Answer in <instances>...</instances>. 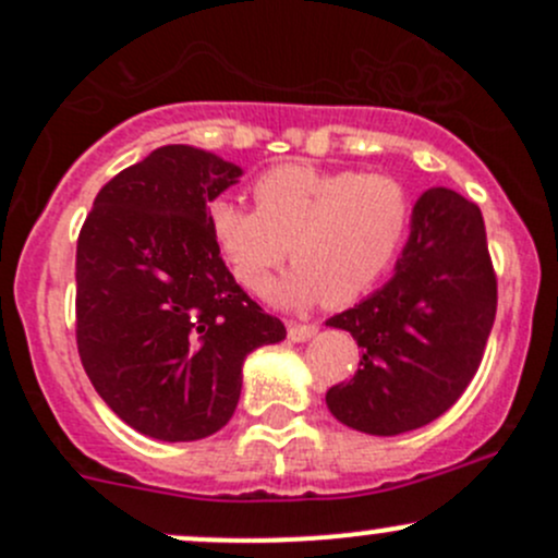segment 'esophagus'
Listing matches in <instances>:
<instances>
[{
	"mask_svg": "<svg viewBox=\"0 0 558 558\" xmlns=\"http://www.w3.org/2000/svg\"><path fill=\"white\" fill-rule=\"evenodd\" d=\"M315 331H318V326L315 324H289V340L305 342V340H311Z\"/></svg>",
	"mask_w": 558,
	"mask_h": 558,
	"instance_id": "34e87169",
	"label": "esophagus"
}]
</instances>
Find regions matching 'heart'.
<instances>
[{
    "mask_svg": "<svg viewBox=\"0 0 558 558\" xmlns=\"http://www.w3.org/2000/svg\"><path fill=\"white\" fill-rule=\"evenodd\" d=\"M256 207L232 196L207 205V227L234 278L264 294L286 256L296 267L275 300L307 307L345 305L391 269L413 223L404 185L378 172H326L280 165L253 180Z\"/></svg>",
    "mask_w": 558,
    "mask_h": 558,
    "instance_id": "obj_1",
    "label": "heart"
}]
</instances>
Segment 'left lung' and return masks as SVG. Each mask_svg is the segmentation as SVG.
<instances>
[{"label":"left lung","mask_w":558,"mask_h":558,"mask_svg":"<svg viewBox=\"0 0 558 558\" xmlns=\"http://www.w3.org/2000/svg\"><path fill=\"white\" fill-rule=\"evenodd\" d=\"M497 315V272L481 207L451 189H429L393 278L326 324L362 348L356 375L326 391L331 415L391 437L432 424L481 367Z\"/></svg>","instance_id":"8db88e82"}]
</instances>
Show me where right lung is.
<instances>
[{
    "mask_svg": "<svg viewBox=\"0 0 558 558\" xmlns=\"http://www.w3.org/2000/svg\"><path fill=\"white\" fill-rule=\"evenodd\" d=\"M243 170L165 145L99 189L77 234L75 337L83 369L132 429L210 437L234 415L243 362L286 337L238 286L207 227V202Z\"/></svg>",
    "mask_w": 558,
    "mask_h": 558,
    "instance_id": "1",
    "label": "right lung"
}]
</instances>
